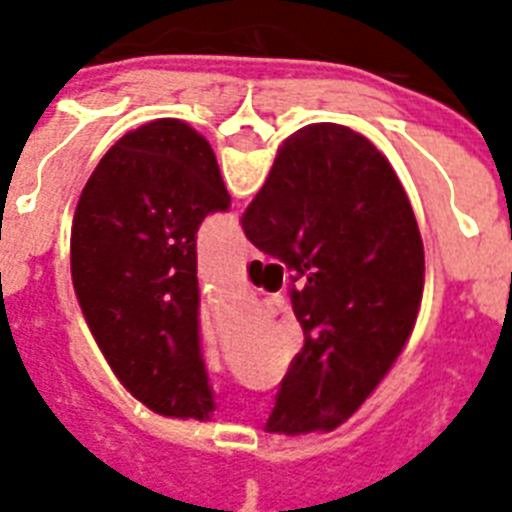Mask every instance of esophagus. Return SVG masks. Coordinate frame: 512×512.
<instances>
[{
    "label": "esophagus",
    "mask_w": 512,
    "mask_h": 512,
    "mask_svg": "<svg viewBox=\"0 0 512 512\" xmlns=\"http://www.w3.org/2000/svg\"><path fill=\"white\" fill-rule=\"evenodd\" d=\"M252 257H257V249L249 241H241V260H252Z\"/></svg>",
    "instance_id": "1"
}]
</instances>
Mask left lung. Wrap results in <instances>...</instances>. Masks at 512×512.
<instances>
[{
    "instance_id": "left-lung-1",
    "label": "left lung",
    "mask_w": 512,
    "mask_h": 512,
    "mask_svg": "<svg viewBox=\"0 0 512 512\" xmlns=\"http://www.w3.org/2000/svg\"><path fill=\"white\" fill-rule=\"evenodd\" d=\"M231 207L215 151L177 119L127 132L84 185L71 279L116 380L151 412L207 422L215 401L199 348L196 231Z\"/></svg>"
}]
</instances>
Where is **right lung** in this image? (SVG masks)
Listing matches in <instances>:
<instances>
[{"instance_id": "obj_1", "label": "right lung", "mask_w": 512, "mask_h": 512, "mask_svg": "<svg viewBox=\"0 0 512 512\" xmlns=\"http://www.w3.org/2000/svg\"><path fill=\"white\" fill-rule=\"evenodd\" d=\"M241 228L295 273L289 297L305 335L265 430L340 428L385 380L420 313L425 252L404 185L364 135L311 124L284 140Z\"/></svg>"}]
</instances>
